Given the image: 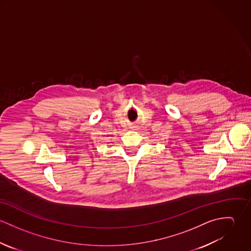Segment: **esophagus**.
Wrapping results in <instances>:
<instances>
[{
  "label": "esophagus",
  "mask_w": 251,
  "mask_h": 251,
  "mask_svg": "<svg viewBox=\"0 0 251 251\" xmlns=\"http://www.w3.org/2000/svg\"><path fill=\"white\" fill-rule=\"evenodd\" d=\"M130 128H131V129H133V130H138V129H139V126H138V125L133 124V125H131V126H130Z\"/></svg>",
  "instance_id": "esophagus-1"
}]
</instances>
